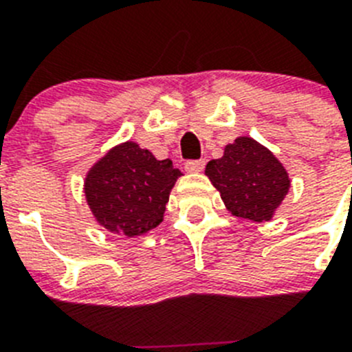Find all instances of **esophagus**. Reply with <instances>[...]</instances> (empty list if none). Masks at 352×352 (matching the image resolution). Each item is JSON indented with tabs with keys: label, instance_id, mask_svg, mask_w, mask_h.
<instances>
[{
	"label": "esophagus",
	"instance_id": "esophagus-1",
	"mask_svg": "<svg viewBox=\"0 0 352 352\" xmlns=\"http://www.w3.org/2000/svg\"><path fill=\"white\" fill-rule=\"evenodd\" d=\"M206 166V162L204 160H188L185 162V170L186 173H201Z\"/></svg>",
	"mask_w": 352,
	"mask_h": 352
}]
</instances>
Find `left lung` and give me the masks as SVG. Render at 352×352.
<instances>
[{
	"label": "left lung",
	"mask_w": 352,
	"mask_h": 352,
	"mask_svg": "<svg viewBox=\"0 0 352 352\" xmlns=\"http://www.w3.org/2000/svg\"><path fill=\"white\" fill-rule=\"evenodd\" d=\"M206 176L231 214L268 222L291 188L280 160L252 138H238L220 158L208 162Z\"/></svg>",
	"instance_id": "8db88e82"
}]
</instances>
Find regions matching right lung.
I'll use <instances>...</instances> for the list:
<instances>
[{
    "label": "right lung",
    "mask_w": 352,
    "mask_h": 352,
    "mask_svg": "<svg viewBox=\"0 0 352 352\" xmlns=\"http://www.w3.org/2000/svg\"><path fill=\"white\" fill-rule=\"evenodd\" d=\"M182 170L169 158L157 160L138 142L126 141L95 162L84 179L93 217L109 232L129 238L146 234L164 220L169 194Z\"/></svg>",
    "instance_id": "1"
}]
</instances>
